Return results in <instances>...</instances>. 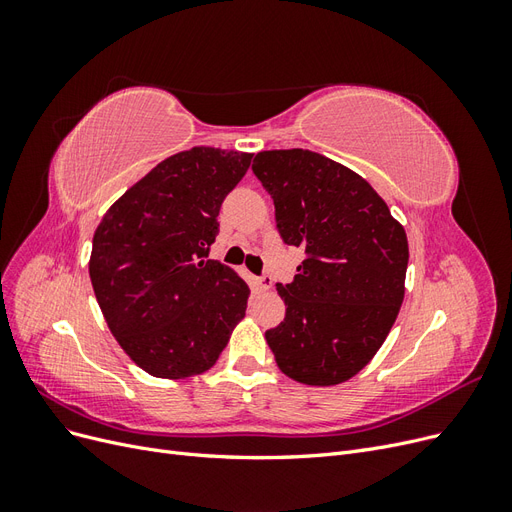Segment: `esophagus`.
I'll return each instance as SVG.
<instances>
[{
	"label": "esophagus",
	"mask_w": 512,
	"mask_h": 512,
	"mask_svg": "<svg viewBox=\"0 0 512 512\" xmlns=\"http://www.w3.org/2000/svg\"><path fill=\"white\" fill-rule=\"evenodd\" d=\"M256 284H258V288H260V290H269V288L273 286V277H271V275H267V273H265V275H260L258 280H256Z\"/></svg>",
	"instance_id": "34e87169"
}]
</instances>
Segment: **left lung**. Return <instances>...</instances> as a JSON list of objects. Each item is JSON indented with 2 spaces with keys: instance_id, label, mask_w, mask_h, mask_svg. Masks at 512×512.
<instances>
[{
  "instance_id": "8db88e82",
  "label": "left lung",
  "mask_w": 512,
  "mask_h": 512,
  "mask_svg": "<svg viewBox=\"0 0 512 512\" xmlns=\"http://www.w3.org/2000/svg\"><path fill=\"white\" fill-rule=\"evenodd\" d=\"M252 170L275 205V226L305 260L277 284L286 318L265 333L292 380H350L389 335L404 301L406 230L371 185L307 149L260 151Z\"/></svg>"
}]
</instances>
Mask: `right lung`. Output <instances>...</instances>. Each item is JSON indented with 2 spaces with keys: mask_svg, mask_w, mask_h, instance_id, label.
<instances>
[{
  "mask_svg": "<svg viewBox=\"0 0 512 512\" xmlns=\"http://www.w3.org/2000/svg\"><path fill=\"white\" fill-rule=\"evenodd\" d=\"M252 153L192 147L166 158L106 211L89 277L108 329L156 378L207 371L245 316L250 288L207 260L220 207Z\"/></svg>",
  "mask_w": 512,
  "mask_h": 512,
  "instance_id": "obj_1",
  "label": "right lung"
}]
</instances>
